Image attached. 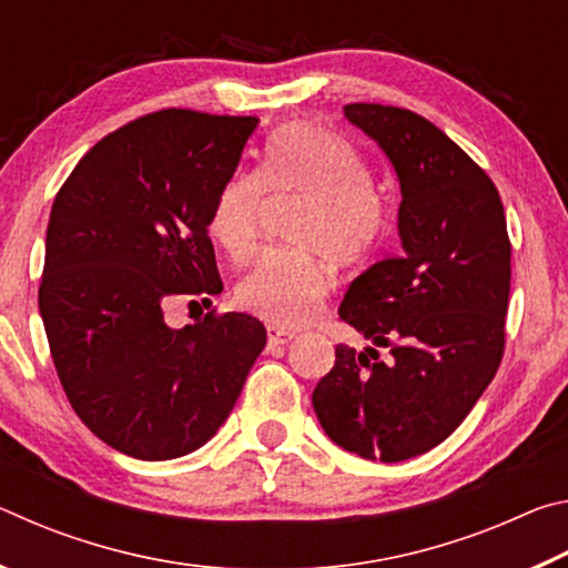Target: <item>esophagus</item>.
Masks as SVG:
<instances>
[{
    "label": "esophagus",
    "instance_id": "esophagus-1",
    "mask_svg": "<svg viewBox=\"0 0 568 568\" xmlns=\"http://www.w3.org/2000/svg\"><path fill=\"white\" fill-rule=\"evenodd\" d=\"M293 338H295V333L267 328V341H271V345H285V343H291Z\"/></svg>",
    "mask_w": 568,
    "mask_h": 568
}]
</instances>
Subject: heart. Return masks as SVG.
<instances>
[{"instance_id":"1","label":"heart","mask_w":568,"mask_h":568,"mask_svg":"<svg viewBox=\"0 0 568 568\" xmlns=\"http://www.w3.org/2000/svg\"><path fill=\"white\" fill-rule=\"evenodd\" d=\"M267 192L303 200L305 207L291 223L295 250H267L237 283L235 301L273 328H301L313 321L331 287L321 255L341 271L361 267L383 243L388 207L353 142L331 130L293 124L267 142L257 172L230 175L215 197L210 235L237 263L255 253Z\"/></svg>"}]
</instances>
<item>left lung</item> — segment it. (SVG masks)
<instances>
[{"label":"left lung","instance_id":"obj_1","mask_svg":"<svg viewBox=\"0 0 568 568\" xmlns=\"http://www.w3.org/2000/svg\"><path fill=\"white\" fill-rule=\"evenodd\" d=\"M400 180V257L355 277L341 321L373 348H335L313 408L335 444L398 464L460 426L504 358L511 240L494 180L444 130L393 104L353 102ZM378 347L389 351L379 361Z\"/></svg>","mask_w":568,"mask_h":568}]
</instances>
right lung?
Instances as JSON below:
<instances>
[{
	"instance_id": "add662e5",
	"label": "right lung",
	"mask_w": 568,
	"mask_h": 568,
	"mask_svg": "<svg viewBox=\"0 0 568 568\" xmlns=\"http://www.w3.org/2000/svg\"><path fill=\"white\" fill-rule=\"evenodd\" d=\"M255 118L160 110L102 138L47 225L40 313L77 416L120 454L185 456L217 434L265 348L263 323L217 313L170 328V297L223 291L210 213Z\"/></svg>"
}]
</instances>
